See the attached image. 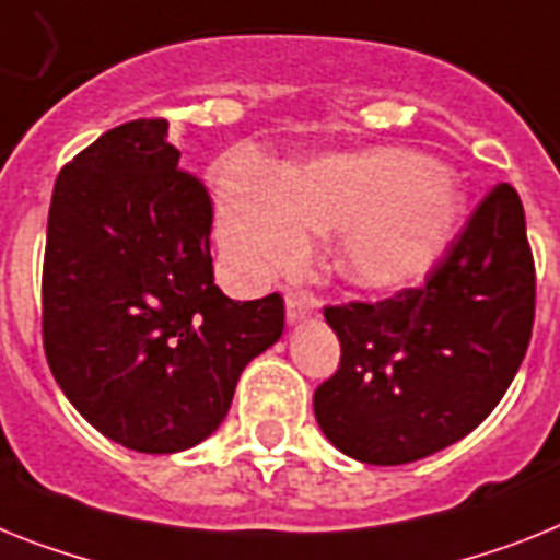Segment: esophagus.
Masks as SVG:
<instances>
[{
  "label": "esophagus",
  "mask_w": 560,
  "mask_h": 560,
  "mask_svg": "<svg viewBox=\"0 0 560 560\" xmlns=\"http://www.w3.org/2000/svg\"><path fill=\"white\" fill-rule=\"evenodd\" d=\"M284 307H288V324H302L318 313V299L310 293H288Z\"/></svg>",
  "instance_id": "34e87169"
}]
</instances>
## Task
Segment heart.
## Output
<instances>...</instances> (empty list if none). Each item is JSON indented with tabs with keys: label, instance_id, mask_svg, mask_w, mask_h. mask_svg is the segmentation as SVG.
Returning a JSON list of instances; mask_svg holds the SVG:
<instances>
[{
	"label": "heart",
	"instance_id": "heart-1",
	"mask_svg": "<svg viewBox=\"0 0 560 560\" xmlns=\"http://www.w3.org/2000/svg\"><path fill=\"white\" fill-rule=\"evenodd\" d=\"M219 238L253 281L307 256V233L336 236V265L355 288L398 293L424 281L450 250L464 215L453 173L421 153L378 148L322 156L276 173L244 156L215 182Z\"/></svg>",
	"mask_w": 560,
	"mask_h": 560
}]
</instances>
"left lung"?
<instances>
[{"label":"left lung","mask_w":560,"mask_h":560,"mask_svg":"<svg viewBox=\"0 0 560 560\" xmlns=\"http://www.w3.org/2000/svg\"><path fill=\"white\" fill-rule=\"evenodd\" d=\"M341 364L313 396L322 432L361 464L439 453L495 410L535 318V267L518 192L492 187L424 279L378 304L327 307Z\"/></svg>","instance_id":"left-lung-1"}]
</instances>
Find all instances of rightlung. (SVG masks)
Returning a JSON list of instances; mask_svg holds the SVG:
<instances>
[{
    "mask_svg": "<svg viewBox=\"0 0 560 560\" xmlns=\"http://www.w3.org/2000/svg\"><path fill=\"white\" fill-rule=\"evenodd\" d=\"M178 156L164 119L84 148L56 178L42 272L56 384L102 435L150 455L213 435L284 330L279 293L233 302L213 284L210 196Z\"/></svg>",
    "mask_w": 560,
    "mask_h": 560,
    "instance_id": "1",
    "label": "right lung"
}]
</instances>
